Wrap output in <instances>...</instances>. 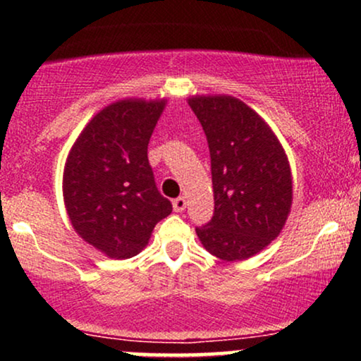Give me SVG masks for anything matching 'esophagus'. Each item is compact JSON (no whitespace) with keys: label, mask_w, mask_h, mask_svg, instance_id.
<instances>
[{"label":"esophagus","mask_w":361,"mask_h":361,"mask_svg":"<svg viewBox=\"0 0 361 361\" xmlns=\"http://www.w3.org/2000/svg\"><path fill=\"white\" fill-rule=\"evenodd\" d=\"M173 209H175V212H183L186 209V198L185 197H178L173 200Z\"/></svg>","instance_id":"obj_1"}]
</instances>
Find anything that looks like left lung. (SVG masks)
Here are the masks:
<instances>
[{
	"label": "left lung",
	"mask_w": 361,
	"mask_h": 361,
	"mask_svg": "<svg viewBox=\"0 0 361 361\" xmlns=\"http://www.w3.org/2000/svg\"><path fill=\"white\" fill-rule=\"evenodd\" d=\"M210 151L214 215L197 235L210 255L241 261L267 247L292 207V175L268 123L234 97H193Z\"/></svg>",
	"instance_id": "8db88e82"
}]
</instances>
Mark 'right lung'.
<instances>
[{
    "instance_id": "add662e5",
    "label": "right lung",
    "mask_w": 361,
    "mask_h": 361,
    "mask_svg": "<svg viewBox=\"0 0 361 361\" xmlns=\"http://www.w3.org/2000/svg\"><path fill=\"white\" fill-rule=\"evenodd\" d=\"M164 100H120L98 111L69 151L62 193L82 241L109 258H132L173 205L157 190L147 144Z\"/></svg>"
}]
</instances>
